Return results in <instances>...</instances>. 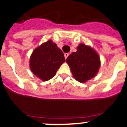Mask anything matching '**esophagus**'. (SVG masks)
Returning a JSON list of instances; mask_svg holds the SVG:
<instances>
[{
	"label": "esophagus",
	"mask_w": 127,
	"mask_h": 127,
	"mask_svg": "<svg viewBox=\"0 0 127 127\" xmlns=\"http://www.w3.org/2000/svg\"><path fill=\"white\" fill-rule=\"evenodd\" d=\"M68 56H69V53H64V57H65V59H67V58L68 57Z\"/></svg>",
	"instance_id": "esophagus-1"
}]
</instances>
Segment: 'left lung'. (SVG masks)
Instances as JSON below:
<instances>
[{"instance_id": "1", "label": "left lung", "mask_w": 127, "mask_h": 127, "mask_svg": "<svg viewBox=\"0 0 127 127\" xmlns=\"http://www.w3.org/2000/svg\"><path fill=\"white\" fill-rule=\"evenodd\" d=\"M73 77L80 83H85L97 74L100 66V57L89 46L79 44L77 51L70 54L66 59Z\"/></svg>"}]
</instances>
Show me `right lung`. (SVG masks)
I'll return each mask as SVG.
<instances>
[{
    "mask_svg": "<svg viewBox=\"0 0 127 127\" xmlns=\"http://www.w3.org/2000/svg\"><path fill=\"white\" fill-rule=\"evenodd\" d=\"M65 61L62 50L50 40L33 50L30 58V68L33 74L46 81L55 76Z\"/></svg>",
    "mask_w": 127,
    "mask_h": 127,
    "instance_id": "add662e5",
    "label": "right lung"
}]
</instances>
